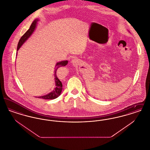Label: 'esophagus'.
<instances>
[{
    "mask_svg": "<svg viewBox=\"0 0 150 150\" xmlns=\"http://www.w3.org/2000/svg\"><path fill=\"white\" fill-rule=\"evenodd\" d=\"M76 59H72L71 61V62L72 64H75V63H76Z\"/></svg>",
    "mask_w": 150,
    "mask_h": 150,
    "instance_id": "obj_1",
    "label": "esophagus"
}]
</instances>
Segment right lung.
Instances as JSON below:
<instances>
[{
    "mask_svg": "<svg viewBox=\"0 0 150 150\" xmlns=\"http://www.w3.org/2000/svg\"><path fill=\"white\" fill-rule=\"evenodd\" d=\"M38 21H39L38 19H36L33 22L29 30L21 38V39H20L18 43L17 51L20 48V47L22 45V44L28 39V38L30 36L32 35V34L33 33V32L34 31V30L35 29L37 22ZM67 63H68L67 61H61L59 62H57L56 64V68H55L54 72L56 88L50 93H48L45 96L38 97V98H42L44 100H53V99H55L57 98L61 94V93L62 90V84L61 81H60V80L58 78L56 72H57V69H58V68H59L60 67H62V66H66V64H67Z\"/></svg>",
    "mask_w": 150,
    "mask_h": 150,
    "instance_id": "add662e5",
    "label": "right lung"
}]
</instances>
